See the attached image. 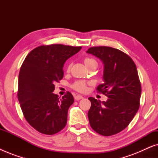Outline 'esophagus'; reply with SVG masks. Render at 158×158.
<instances>
[{
	"label": "esophagus",
	"mask_w": 158,
	"mask_h": 158,
	"mask_svg": "<svg viewBox=\"0 0 158 158\" xmlns=\"http://www.w3.org/2000/svg\"><path fill=\"white\" fill-rule=\"evenodd\" d=\"M83 97L82 96H80V95H77V96H75V99L76 101H79V100H81V99H83Z\"/></svg>",
	"instance_id": "1"
}]
</instances>
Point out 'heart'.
<instances>
[{"instance_id": "b5f03b06", "label": "heart", "mask_w": 158, "mask_h": 158, "mask_svg": "<svg viewBox=\"0 0 158 158\" xmlns=\"http://www.w3.org/2000/svg\"><path fill=\"white\" fill-rule=\"evenodd\" d=\"M84 62H85V64L87 68L91 65H98V62H97L96 60L90 57L85 58V60H84ZM70 67L69 66L68 70L70 69ZM87 85H88L87 82L83 81H75V83L73 84L72 87L73 89L77 90V91L83 93V92H85L86 90H87Z\"/></svg>"}]
</instances>
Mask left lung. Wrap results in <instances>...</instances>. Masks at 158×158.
<instances>
[{
  "label": "left lung",
  "instance_id": "1",
  "mask_svg": "<svg viewBox=\"0 0 158 158\" xmlns=\"http://www.w3.org/2000/svg\"><path fill=\"white\" fill-rule=\"evenodd\" d=\"M86 52L104 64L103 83L96 90L109 98L102 102L88 98L90 125L101 135H116L128 126L139 108L142 89L137 67L128 55L110 47H90Z\"/></svg>",
  "mask_w": 158,
  "mask_h": 158
}]
</instances>
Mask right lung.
<instances>
[{
  "mask_svg": "<svg viewBox=\"0 0 158 158\" xmlns=\"http://www.w3.org/2000/svg\"><path fill=\"white\" fill-rule=\"evenodd\" d=\"M81 48L42 45L26 57L19 75L17 96L26 120L39 132L55 135L65 127L74 98L70 92L62 98L52 92L55 83L63 77L64 62Z\"/></svg>",
  "mask_w": 158,
  "mask_h": 158,
  "instance_id": "1",
  "label": "right lung"
}]
</instances>
